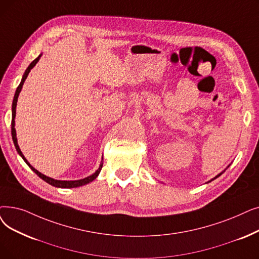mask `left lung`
Here are the masks:
<instances>
[{
  "label": "left lung",
  "mask_w": 259,
  "mask_h": 259,
  "mask_svg": "<svg viewBox=\"0 0 259 259\" xmlns=\"http://www.w3.org/2000/svg\"><path fill=\"white\" fill-rule=\"evenodd\" d=\"M230 165H231V164H230ZM230 165H229V166H230ZM229 166H228V167H229ZM228 167H227V168H228ZM227 168H226V169H227ZM226 169H224V170H223V171H222V172H220V174H219V175H217V176H216V177H215V178H212V179H211V180H209V181H208V182H211V181H212V180H215V179H217V178H218V177H220V176H221V175H222V174H223V172H224V171H226ZM208 182H206V183H208Z\"/></svg>",
  "instance_id": "8db88e82"
}]
</instances>
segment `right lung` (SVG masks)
<instances>
[{
	"instance_id": "right-lung-1",
	"label": "right lung",
	"mask_w": 259,
	"mask_h": 259,
	"mask_svg": "<svg viewBox=\"0 0 259 259\" xmlns=\"http://www.w3.org/2000/svg\"><path fill=\"white\" fill-rule=\"evenodd\" d=\"M41 56H42V54H40V55L38 56V57L28 65V67L26 69V71L24 72L23 76H22V80H21L19 87H18L17 90H16L15 97H14V102H13V107H11V111H13V118H11V136H13V141H14V144H15V147H16L18 153L21 155L22 159L24 160V162L29 166V168H30V169H31L33 172H35L38 177H40L42 180H44V181H46L47 183L51 184L52 186L59 187V188H74V187H79V186H82V185H85V184H88V183H90V182H92L93 180H95V179L98 177L100 170H102V168H103V161H102V163H100V165H99V167H98V169H97L93 175L89 176V177H87V178H84V179L74 180V181H62V180H55V179H53V178H50V177H48V176H46V175L41 174L40 171H38V170L36 169V168H33V167L28 163V161L25 159V156L23 155V153H22V151H21V149H20V147H19V145H18L17 133H16V129H15V118H16V108H17V103H18V97H19V94H20V92H21L22 87H23L24 81H25V79L27 78V76H28L30 70L32 69L33 66H35V65L37 64V62L39 61Z\"/></svg>"
}]
</instances>
